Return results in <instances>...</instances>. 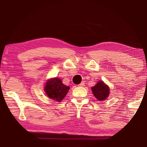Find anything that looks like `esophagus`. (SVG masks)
Here are the masks:
<instances>
[{
    "mask_svg": "<svg viewBox=\"0 0 147 147\" xmlns=\"http://www.w3.org/2000/svg\"><path fill=\"white\" fill-rule=\"evenodd\" d=\"M83 86H85V82H82L80 84L78 85V87H83Z\"/></svg>",
    "mask_w": 147,
    "mask_h": 147,
    "instance_id": "esophagus-1",
    "label": "esophagus"
}]
</instances>
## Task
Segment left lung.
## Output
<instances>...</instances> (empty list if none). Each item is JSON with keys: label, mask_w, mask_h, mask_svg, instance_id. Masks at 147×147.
<instances>
[{"label": "left lung", "mask_w": 147, "mask_h": 147, "mask_svg": "<svg viewBox=\"0 0 147 147\" xmlns=\"http://www.w3.org/2000/svg\"><path fill=\"white\" fill-rule=\"evenodd\" d=\"M92 92L99 101H102L107 99L110 95V87L102 80H99L96 85L92 87Z\"/></svg>", "instance_id": "left-lung-1"}]
</instances>
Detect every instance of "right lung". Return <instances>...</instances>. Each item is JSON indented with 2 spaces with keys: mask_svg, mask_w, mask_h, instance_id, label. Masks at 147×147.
<instances>
[{
  "mask_svg": "<svg viewBox=\"0 0 147 147\" xmlns=\"http://www.w3.org/2000/svg\"><path fill=\"white\" fill-rule=\"evenodd\" d=\"M70 87L63 84L59 78L48 79L45 83L44 90L47 96L57 102H61L67 95Z\"/></svg>",
  "mask_w": 147,
  "mask_h": 147,
  "instance_id": "1",
  "label": "right lung"
}]
</instances>
